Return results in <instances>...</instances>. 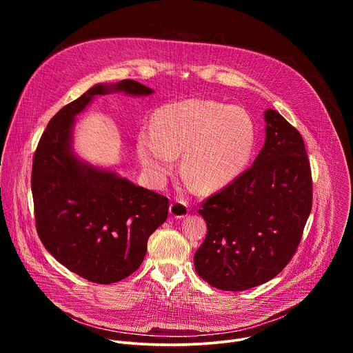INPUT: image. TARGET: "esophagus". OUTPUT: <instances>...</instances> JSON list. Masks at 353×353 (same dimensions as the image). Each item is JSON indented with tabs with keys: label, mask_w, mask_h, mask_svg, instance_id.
I'll return each instance as SVG.
<instances>
[{
	"label": "esophagus",
	"mask_w": 353,
	"mask_h": 353,
	"mask_svg": "<svg viewBox=\"0 0 353 353\" xmlns=\"http://www.w3.org/2000/svg\"><path fill=\"white\" fill-rule=\"evenodd\" d=\"M188 205L185 203H183V201H174V203L170 204V208H169V212L173 218L176 219H180V218H184L188 215Z\"/></svg>",
	"instance_id": "34e87169"
}]
</instances>
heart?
<instances>
[{
  "mask_svg": "<svg viewBox=\"0 0 353 353\" xmlns=\"http://www.w3.org/2000/svg\"><path fill=\"white\" fill-rule=\"evenodd\" d=\"M254 145V123L244 109L187 99L157 112L154 130L138 135L137 152L143 170L157 183L172 174L176 157L184 152L183 174L204 191H216L245 170Z\"/></svg>",
  "mask_w": 353,
  "mask_h": 353,
  "instance_id": "heart-1",
  "label": "heart"
}]
</instances>
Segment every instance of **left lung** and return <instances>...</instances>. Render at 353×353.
Returning <instances> with one entry per match:
<instances>
[{
    "label": "left lung",
    "instance_id": "obj_1",
    "mask_svg": "<svg viewBox=\"0 0 353 353\" xmlns=\"http://www.w3.org/2000/svg\"><path fill=\"white\" fill-rule=\"evenodd\" d=\"M264 119L265 142L253 166L198 211L208 232L194 267L221 290H245L276 276L296 253L312 211L303 138L274 109Z\"/></svg>",
    "mask_w": 353,
    "mask_h": 353
}]
</instances>
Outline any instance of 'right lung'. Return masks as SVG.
I'll return each instance as SVG.
<instances>
[{
	"mask_svg": "<svg viewBox=\"0 0 353 353\" xmlns=\"http://www.w3.org/2000/svg\"><path fill=\"white\" fill-rule=\"evenodd\" d=\"M112 92L154 93L132 79L92 86L50 120L32 168L36 230L43 245L70 271L102 285L119 282L139 268L149 236L169 211L166 196L74 154L75 117L94 96Z\"/></svg>",
	"mask_w": 353,
	"mask_h": 353,
	"instance_id": "obj_1",
	"label": "right lung"
}]
</instances>
